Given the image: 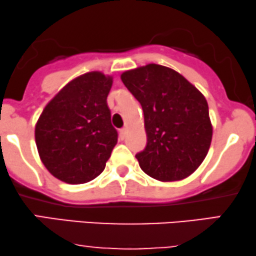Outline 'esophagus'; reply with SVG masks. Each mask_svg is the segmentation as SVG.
I'll use <instances>...</instances> for the list:
<instances>
[{"label":"esophagus","mask_w":256,"mask_h":256,"mask_svg":"<svg viewBox=\"0 0 256 256\" xmlns=\"http://www.w3.org/2000/svg\"><path fill=\"white\" fill-rule=\"evenodd\" d=\"M126 136H127V128H122L120 130V138L122 140H124Z\"/></svg>","instance_id":"esophagus-1"}]
</instances>
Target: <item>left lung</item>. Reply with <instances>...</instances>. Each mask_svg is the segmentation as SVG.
Listing matches in <instances>:
<instances>
[{
  "instance_id": "8db88e82",
  "label": "left lung",
  "mask_w": 256,
  "mask_h": 256,
  "mask_svg": "<svg viewBox=\"0 0 256 256\" xmlns=\"http://www.w3.org/2000/svg\"><path fill=\"white\" fill-rule=\"evenodd\" d=\"M121 80L144 110L147 146L135 155L142 170L164 182L193 174L213 136L204 96L174 69L155 63L122 72Z\"/></svg>"
}]
</instances>
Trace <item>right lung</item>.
I'll return each mask as SVG.
<instances>
[{"mask_svg": "<svg viewBox=\"0 0 256 256\" xmlns=\"http://www.w3.org/2000/svg\"><path fill=\"white\" fill-rule=\"evenodd\" d=\"M112 76L90 72L66 84L40 115L35 141L40 158L66 184L98 178L118 144L107 96Z\"/></svg>", "mask_w": 256, "mask_h": 256, "instance_id": "right-lung-1", "label": "right lung"}]
</instances>
